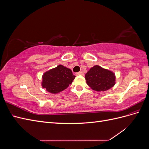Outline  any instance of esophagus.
Returning <instances> with one entry per match:
<instances>
[{
	"label": "esophagus",
	"mask_w": 149,
	"mask_h": 149,
	"mask_svg": "<svg viewBox=\"0 0 149 149\" xmlns=\"http://www.w3.org/2000/svg\"><path fill=\"white\" fill-rule=\"evenodd\" d=\"M76 75H77V76L78 75H82V76H83L84 75V73H83L82 71H81L79 72H78V73H76Z\"/></svg>",
	"instance_id": "esophagus-1"
}]
</instances>
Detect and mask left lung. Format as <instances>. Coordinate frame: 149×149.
I'll list each match as a JSON object with an SVG mask.
<instances>
[{
    "mask_svg": "<svg viewBox=\"0 0 149 149\" xmlns=\"http://www.w3.org/2000/svg\"><path fill=\"white\" fill-rule=\"evenodd\" d=\"M86 83L93 90L104 91L115 84V75L112 72L100 66L91 68L85 75Z\"/></svg>",
    "mask_w": 149,
    "mask_h": 149,
    "instance_id": "8db88e82",
    "label": "left lung"
}]
</instances>
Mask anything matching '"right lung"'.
Returning <instances> with one entry per match:
<instances>
[{
    "instance_id": "obj_1",
    "label": "right lung",
    "mask_w": 149,
    "mask_h": 149,
    "mask_svg": "<svg viewBox=\"0 0 149 149\" xmlns=\"http://www.w3.org/2000/svg\"><path fill=\"white\" fill-rule=\"evenodd\" d=\"M75 77L70 69L59 65L44 73L42 86L48 92L55 94L68 87Z\"/></svg>"
}]
</instances>
